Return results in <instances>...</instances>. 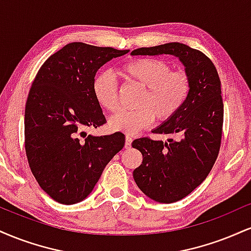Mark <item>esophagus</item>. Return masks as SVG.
Listing matches in <instances>:
<instances>
[{
	"mask_svg": "<svg viewBox=\"0 0 251 251\" xmlns=\"http://www.w3.org/2000/svg\"><path fill=\"white\" fill-rule=\"evenodd\" d=\"M131 144H132V138L129 137V135H126V138H125V148L128 149L129 146H131Z\"/></svg>",
	"mask_w": 251,
	"mask_h": 251,
	"instance_id": "1",
	"label": "esophagus"
}]
</instances>
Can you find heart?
I'll list each match as a JSON object with an SVG mask.
<instances>
[{
	"mask_svg": "<svg viewBox=\"0 0 251 251\" xmlns=\"http://www.w3.org/2000/svg\"><path fill=\"white\" fill-rule=\"evenodd\" d=\"M122 74L145 88L138 109L119 111L109 119L112 131L135 134L158 120H168L181 108L190 93V77L184 71H171L163 60L135 59L124 63ZM118 81L113 73L101 71L92 81V93L102 108H118Z\"/></svg>",
	"mask_w": 251,
	"mask_h": 251,
	"instance_id": "b5f03b06",
	"label": "heart"
}]
</instances>
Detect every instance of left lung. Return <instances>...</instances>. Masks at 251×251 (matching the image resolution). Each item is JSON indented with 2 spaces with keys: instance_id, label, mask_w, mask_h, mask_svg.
<instances>
[{
  "instance_id": "left-lung-1",
  "label": "left lung",
  "mask_w": 251,
  "mask_h": 251,
  "mask_svg": "<svg viewBox=\"0 0 251 251\" xmlns=\"http://www.w3.org/2000/svg\"><path fill=\"white\" fill-rule=\"evenodd\" d=\"M172 55L190 77V93L174 117L152 132L177 134L178 139L140 138L132 143L143 154L133 171L135 184L158 203H174L203 183L218 155L223 125V101L217 70L208 56L189 46L170 42L132 50L131 55Z\"/></svg>"
}]
</instances>
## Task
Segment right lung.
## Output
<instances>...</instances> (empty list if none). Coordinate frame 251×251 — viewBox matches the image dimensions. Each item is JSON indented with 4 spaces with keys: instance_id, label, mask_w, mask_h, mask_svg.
<instances>
[{
    "instance_id": "add662e5",
    "label": "right lung",
    "mask_w": 251,
    "mask_h": 251,
    "mask_svg": "<svg viewBox=\"0 0 251 251\" xmlns=\"http://www.w3.org/2000/svg\"><path fill=\"white\" fill-rule=\"evenodd\" d=\"M128 51L72 42L37 72L25 103V153L39 185L59 203L71 205L87 198L125 145L122 132L92 135L86 129L106 122L92 93L97 72Z\"/></svg>"
}]
</instances>
